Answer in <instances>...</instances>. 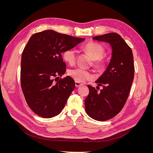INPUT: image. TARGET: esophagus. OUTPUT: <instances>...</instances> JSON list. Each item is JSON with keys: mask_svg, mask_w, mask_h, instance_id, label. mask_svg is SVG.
Listing matches in <instances>:
<instances>
[{"mask_svg": "<svg viewBox=\"0 0 153 153\" xmlns=\"http://www.w3.org/2000/svg\"><path fill=\"white\" fill-rule=\"evenodd\" d=\"M81 85H82V84H80V83L75 82V86H76V87H80Z\"/></svg>", "mask_w": 153, "mask_h": 153, "instance_id": "esophagus-1", "label": "esophagus"}]
</instances>
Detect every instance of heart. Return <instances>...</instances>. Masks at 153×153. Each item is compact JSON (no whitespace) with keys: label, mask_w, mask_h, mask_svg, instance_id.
Listing matches in <instances>:
<instances>
[{"label":"heart","mask_w":153,"mask_h":153,"mask_svg":"<svg viewBox=\"0 0 153 153\" xmlns=\"http://www.w3.org/2000/svg\"><path fill=\"white\" fill-rule=\"evenodd\" d=\"M83 49L93 60L92 65L95 68L99 70H102L105 68L107 61L103 57L105 53V49L102 45L94 42H90L85 45ZM62 58L64 61L69 65H73L75 63L76 59V50L70 48L64 50V52L62 53ZM68 75L73 79L79 83L91 80L94 77L90 71L82 68L69 69L68 71Z\"/></svg>","instance_id":"b5f03b06"}]
</instances>
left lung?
<instances>
[{
  "label": "left lung",
  "instance_id": "1",
  "mask_svg": "<svg viewBox=\"0 0 153 153\" xmlns=\"http://www.w3.org/2000/svg\"><path fill=\"white\" fill-rule=\"evenodd\" d=\"M92 39L108 43L112 49L107 68L96 82L103 89L98 92L89 85V93L85 100L87 115L105 121L117 115L126 103L134 78L133 56L131 48L115 32L94 36Z\"/></svg>",
  "mask_w": 153,
  "mask_h": 153
}]
</instances>
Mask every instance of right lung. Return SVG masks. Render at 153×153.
I'll return each mask as SVG.
<instances>
[{
	"instance_id": "add662e5",
	"label": "right lung",
	"mask_w": 153,
	"mask_h": 153,
	"mask_svg": "<svg viewBox=\"0 0 153 153\" xmlns=\"http://www.w3.org/2000/svg\"><path fill=\"white\" fill-rule=\"evenodd\" d=\"M84 40L52 30L30 37L22 55L21 87L27 105L39 116L53 117L64 108L75 82L67 76L54 83L53 78L66 71L61 53Z\"/></svg>"
}]
</instances>
